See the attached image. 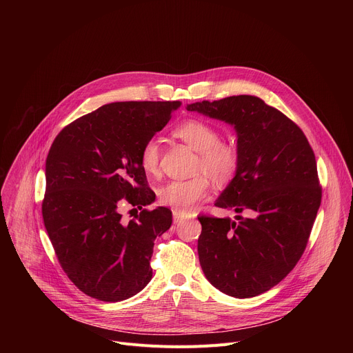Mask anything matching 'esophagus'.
Here are the masks:
<instances>
[{
    "instance_id": "esophagus-1",
    "label": "esophagus",
    "mask_w": 353,
    "mask_h": 353,
    "mask_svg": "<svg viewBox=\"0 0 353 353\" xmlns=\"http://www.w3.org/2000/svg\"><path fill=\"white\" fill-rule=\"evenodd\" d=\"M183 215L180 214V212H176V211H173V221H174V223H180V222H183Z\"/></svg>"
}]
</instances>
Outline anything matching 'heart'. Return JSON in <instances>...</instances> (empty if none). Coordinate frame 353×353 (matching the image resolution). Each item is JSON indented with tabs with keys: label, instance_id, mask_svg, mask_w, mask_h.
<instances>
[{
	"label": "heart",
	"instance_id": "b5f03b06",
	"mask_svg": "<svg viewBox=\"0 0 353 353\" xmlns=\"http://www.w3.org/2000/svg\"><path fill=\"white\" fill-rule=\"evenodd\" d=\"M173 134L196 150L198 158L194 163V173L196 174L188 180H172L161 185L158 199L162 205L185 214L208 195L210 179L218 185H225L233 180L240 165V154L233 143L221 141L219 130L204 120H185L174 128ZM159 159L158 142L154 139L145 142L139 152L142 170L148 174H157Z\"/></svg>",
	"mask_w": 353,
	"mask_h": 353
}]
</instances>
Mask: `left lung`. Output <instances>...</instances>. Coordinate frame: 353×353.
<instances>
[{
    "label": "left lung",
    "mask_w": 353,
    "mask_h": 353,
    "mask_svg": "<svg viewBox=\"0 0 353 353\" xmlns=\"http://www.w3.org/2000/svg\"><path fill=\"white\" fill-rule=\"evenodd\" d=\"M187 110L234 125L240 165L215 205L248 215L198 216L201 268L221 292L254 297L305 253L321 204L314 152L296 123L257 96L204 100Z\"/></svg>",
    "instance_id": "1"
}]
</instances>
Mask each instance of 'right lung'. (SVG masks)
<instances>
[{"instance_id": "obj_1", "label": "right lung", "mask_w": 353, "mask_h": 353, "mask_svg": "<svg viewBox=\"0 0 353 353\" xmlns=\"http://www.w3.org/2000/svg\"><path fill=\"white\" fill-rule=\"evenodd\" d=\"M180 102H117L65 125L46 159L43 222L59 263L85 294L125 300L152 279L155 239L172 211L155 199L139 165L145 142L172 119ZM140 210L131 221L122 204Z\"/></svg>"}]
</instances>
